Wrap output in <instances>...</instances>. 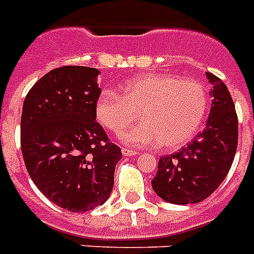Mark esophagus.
I'll return each instance as SVG.
<instances>
[{
    "label": "esophagus",
    "instance_id": "esophagus-1",
    "mask_svg": "<svg viewBox=\"0 0 254 254\" xmlns=\"http://www.w3.org/2000/svg\"><path fill=\"white\" fill-rule=\"evenodd\" d=\"M138 152L137 151H134V150H130V148H123V155L124 156H134V155H137Z\"/></svg>",
    "mask_w": 254,
    "mask_h": 254
}]
</instances>
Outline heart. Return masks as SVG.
I'll use <instances>...</instances> for the list:
<instances>
[{"mask_svg": "<svg viewBox=\"0 0 254 254\" xmlns=\"http://www.w3.org/2000/svg\"><path fill=\"white\" fill-rule=\"evenodd\" d=\"M207 109L201 83L168 74H141L127 80L121 95L103 91L96 100V117L103 127L121 134L138 120L142 125L123 135L130 146H158L176 150L194 137Z\"/></svg>", "mask_w": 254, "mask_h": 254, "instance_id": "obj_1", "label": "heart"}]
</instances>
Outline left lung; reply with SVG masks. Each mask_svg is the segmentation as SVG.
Returning a JSON list of instances; mask_svg holds the SVG:
<instances>
[{
  "mask_svg": "<svg viewBox=\"0 0 254 254\" xmlns=\"http://www.w3.org/2000/svg\"><path fill=\"white\" fill-rule=\"evenodd\" d=\"M213 103L205 130L172 155L162 156L152 189L175 205L197 203L222 184L238 148V115L227 86L211 73Z\"/></svg>",
  "mask_w": 254,
  "mask_h": 254,
  "instance_id": "1",
  "label": "left lung"
}]
</instances>
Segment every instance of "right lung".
I'll list each match as a JSON object with an SVG mask.
<instances>
[{"label":"right lung","mask_w":254,"mask_h":254,"mask_svg":"<svg viewBox=\"0 0 254 254\" xmlns=\"http://www.w3.org/2000/svg\"><path fill=\"white\" fill-rule=\"evenodd\" d=\"M99 70L56 67L26 95L20 147L35 185L55 205L84 213L108 199L121 148L96 121Z\"/></svg>","instance_id":"obj_1"}]
</instances>
